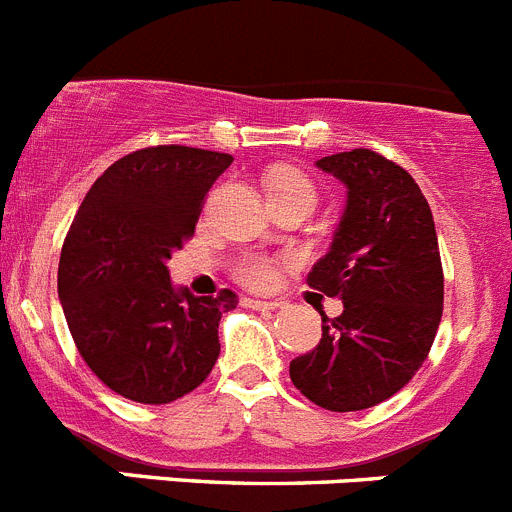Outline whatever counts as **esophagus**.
Here are the masks:
<instances>
[{
	"label": "esophagus",
	"instance_id": "obj_1",
	"mask_svg": "<svg viewBox=\"0 0 512 512\" xmlns=\"http://www.w3.org/2000/svg\"><path fill=\"white\" fill-rule=\"evenodd\" d=\"M245 303L250 308H262V311H275V308L283 306V301H257V298H247Z\"/></svg>",
	"mask_w": 512,
	"mask_h": 512
}]
</instances>
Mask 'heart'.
<instances>
[{"label":"heart","instance_id":"b5f03b06","mask_svg":"<svg viewBox=\"0 0 512 512\" xmlns=\"http://www.w3.org/2000/svg\"><path fill=\"white\" fill-rule=\"evenodd\" d=\"M262 186H265L267 201L275 199H303L313 206L316 201V188H313L311 178L298 168H288V165H278V168H270L262 176ZM280 260L267 255H252L239 257L234 262V278L242 285L252 290H267L273 288L275 280H278Z\"/></svg>","mask_w":512,"mask_h":512}]
</instances>
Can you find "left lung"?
<instances>
[{
  "mask_svg": "<svg viewBox=\"0 0 512 512\" xmlns=\"http://www.w3.org/2000/svg\"><path fill=\"white\" fill-rule=\"evenodd\" d=\"M316 165L347 186V209L308 285L344 311L321 313V342L290 362V380L326 411H365L431 352L444 311L439 239L426 196L393 160L357 147Z\"/></svg>",
  "mask_w": 512,
  "mask_h": 512,
  "instance_id": "left-lung-1",
  "label": "left lung"
}]
</instances>
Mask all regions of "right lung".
<instances>
[{
	"label": "right lung",
	"instance_id": "1",
	"mask_svg": "<svg viewBox=\"0 0 512 512\" xmlns=\"http://www.w3.org/2000/svg\"><path fill=\"white\" fill-rule=\"evenodd\" d=\"M232 155L142 147L109 165L78 206L58 262V296L78 354L109 390L163 405L196 390L219 357L237 293L191 296L170 283V252L193 237Z\"/></svg>",
	"mask_w": 512,
	"mask_h": 512
}]
</instances>
